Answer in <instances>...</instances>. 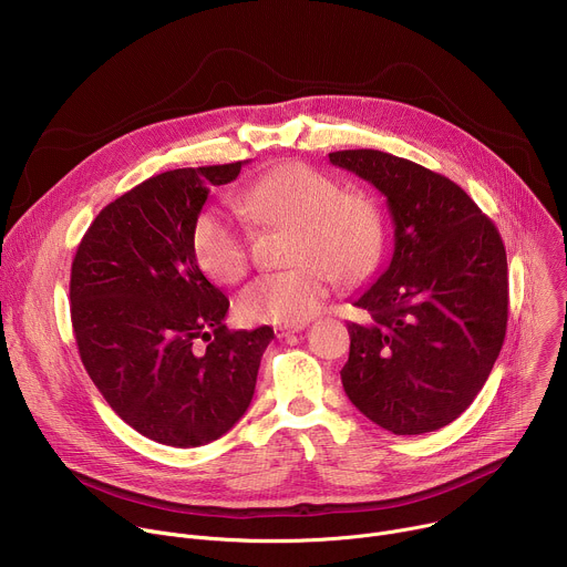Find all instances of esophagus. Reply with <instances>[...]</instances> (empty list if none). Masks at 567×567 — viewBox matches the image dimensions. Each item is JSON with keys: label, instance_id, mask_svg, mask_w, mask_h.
Here are the masks:
<instances>
[{"label": "esophagus", "instance_id": "obj_1", "mask_svg": "<svg viewBox=\"0 0 567 567\" xmlns=\"http://www.w3.org/2000/svg\"><path fill=\"white\" fill-rule=\"evenodd\" d=\"M302 328H305V326H278V328H276V337H278V339H287V337H291V334H298Z\"/></svg>", "mask_w": 567, "mask_h": 567}]
</instances>
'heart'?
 <instances>
[{"label":"heart","instance_id":"obj_1","mask_svg":"<svg viewBox=\"0 0 567 567\" xmlns=\"http://www.w3.org/2000/svg\"><path fill=\"white\" fill-rule=\"evenodd\" d=\"M237 213L254 226H291L285 271L265 274L237 296L245 322L300 326L326 302L332 278H363L383 247V217L377 202L302 161H289L262 175L235 199ZM193 254L202 271L233 285L249 269L251 228L221 210H206L193 228Z\"/></svg>","mask_w":567,"mask_h":567}]
</instances>
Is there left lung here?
<instances>
[{"instance_id":"left-lung-1","label":"left lung","mask_w":567,"mask_h":567,"mask_svg":"<svg viewBox=\"0 0 567 567\" xmlns=\"http://www.w3.org/2000/svg\"><path fill=\"white\" fill-rule=\"evenodd\" d=\"M330 161L370 182L394 221L388 269L354 307L341 370L354 406L394 435L457 420L487 381L507 332V254L496 224L449 177L381 150Z\"/></svg>"}]
</instances>
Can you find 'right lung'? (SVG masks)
<instances>
[{
  "label": "right lung",
  "instance_id": "add662e5",
  "mask_svg": "<svg viewBox=\"0 0 567 567\" xmlns=\"http://www.w3.org/2000/svg\"><path fill=\"white\" fill-rule=\"evenodd\" d=\"M245 161L154 175L107 204L71 265V326L87 374L141 435L202 446L247 413L271 328L230 332L228 298L193 254L213 186Z\"/></svg>",
  "mask_w": 567,
  "mask_h": 567
}]
</instances>
